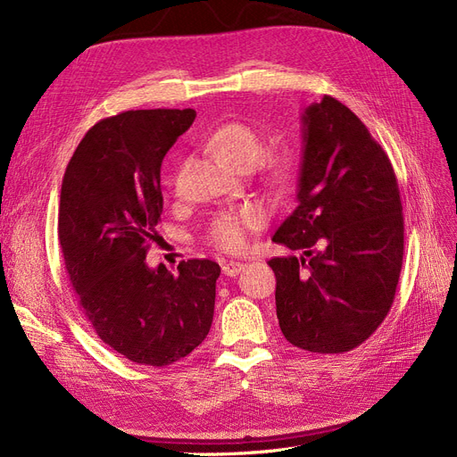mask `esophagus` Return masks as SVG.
<instances>
[{"mask_svg": "<svg viewBox=\"0 0 457 457\" xmlns=\"http://www.w3.org/2000/svg\"><path fill=\"white\" fill-rule=\"evenodd\" d=\"M244 262H238V261H227L223 262V274L225 276H237L244 270Z\"/></svg>", "mask_w": 457, "mask_h": 457, "instance_id": "34e87169", "label": "esophagus"}]
</instances>
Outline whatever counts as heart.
Segmentation results:
<instances>
[{
	"mask_svg": "<svg viewBox=\"0 0 457 457\" xmlns=\"http://www.w3.org/2000/svg\"><path fill=\"white\" fill-rule=\"evenodd\" d=\"M212 154L234 170H250L257 163L265 143L262 137L247 123L232 121L217 128L207 139ZM297 170L295 156L289 150H276L262 156L259 171L262 181L274 190H284L294 181ZM265 223V215L253 205H245L238 212L220 213L212 225V244L223 252H237L244 247L247 232L257 230Z\"/></svg>",
	"mask_w": 457,
	"mask_h": 457,
	"instance_id": "1",
	"label": "heart"
}]
</instances>
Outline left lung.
Wrapping results in <instances>:
<instances>
[{
	"label": "left lung",
	"instance_id": "1",
	"mask_svg": "<svg viewBox=\"0 0 457 457\" xmlns=\"http://www.w3.org/2000/svg\"><path fill=\"white\" fill-rule=\"evenodd\" d=\"M297 202L272 242L303 255L269 261L284 337L322 354L353 351L389 312L404 255L396 175L354 112L329 95L301 116Z\"/></svg>",
	"mask_w": 457,
	"mask_h": 457
}]
</instances>
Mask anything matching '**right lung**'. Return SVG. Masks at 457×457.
Masks as SVG:
<instances>
[{"instance_id": "right-lung-1", "label": "right lung", "mask_w": 457, "mask_h": 457, "mask_svg": "<svg viewBox=\"0 0 457 457\" xmlns=\"http://www.w3.org/2000/svg\"><path fill=\"white\" fill-rule=\"evenodd\" d=\"M185 110H128L86 133L66 165L59 242L79 309L131 362L170 366L210 334L220 267L188 259L171 272L146 262L163 210V156L195 121Z\"/></svg>"}]
</instances>
